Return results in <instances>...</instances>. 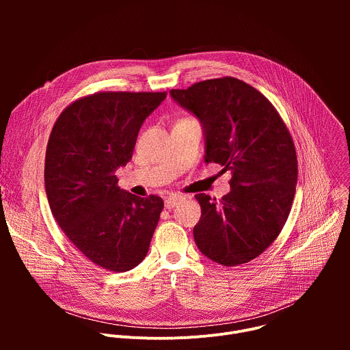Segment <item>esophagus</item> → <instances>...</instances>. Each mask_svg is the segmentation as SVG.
<instances>
[{
  "mask_svg": "<svg viewBox=\"0 0 350 350\" xmlns=\"http://www.w3.org/2000/svg\"><path fill=\"white\" fill-rule=\"evenodd\" d=\"M184 199H185V196H183V195H172V196L166 198L165 208H166V209H173V208L177 206L180 202H183Z\"/></svg>",
  "mask_w": 350,
  "mask_h": 350,
  "instance_id": "esophagus-1",
  "label": "esophagus"
}]
</instances>
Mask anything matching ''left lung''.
Wrapping results in <instances>:
<instances>
[{
	"label": "left lung",
	"instance_id": "8db88e82",
	"mask_svg": "<svg viewBox=\"0 0 350 350\" xmlns=\"http://www.w3.org/2000/svg\"><path fill=\"white\" fill-rule=\"evenodd\" d=\"M174 101L201 120L206 163L231 172V191L220 201L196 193L201 219L195 243L206 258L238 266L262 255L280 235L297 181L292 135L269 99L235 77L172 90Z\"/></svg>",
	"mask_w": 350,
	"mask_h": 350
}]
</instances>
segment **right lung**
<instances>
[{
	"label": "right lung",
	"instance_id": "obj_1",
	"mask_svg": "<svg viewBox=\"0 0 350 350\" xmlns=\"http://www.w3.org/2000/svg\"><path fill=\"white\" fill-rule=\"evenodd\" d=\"M163 92L99 91L66 107L49 134L44 181L49 208L77 251L95 266L123 273L148 254L163 211L157 195L120 189L144 120Z\"/></svg>",
	"mask_w": 350,
	"mask_h": 350
}]
</instances>
